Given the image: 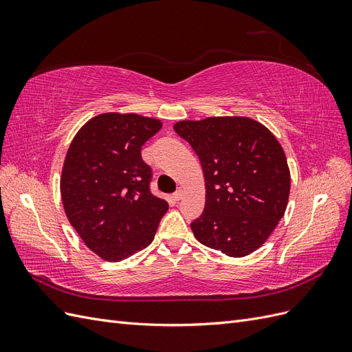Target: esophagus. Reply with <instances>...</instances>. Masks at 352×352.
Segmentation results:
<instances>
[{"instance_id":"1","label":"esophagus","mask_w":352,"mask_h":352,"mask_svg":"<svg viewBox=\"0 0 352 352\" xmlns=\"http://www.w3.org/2000/svg\"><path fill=\"white\" fill-rule=\"evenodd\" d=\"M182 197H184V190L179 188V189L176 190V192L173 194V197H172V198H173L175 201H179V199H180V198H182Z\"/></svg>"}]
</instances>
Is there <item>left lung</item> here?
Segmentation results:
<instances>
[{
    "label": "left lung",
    "instance_id": "obj_1",
    "mask_svg": "<svg viewBox=\"0 0 352 352\" xmlns=\"http://www.w3.org/2000/svg\"><path fill=\"white\" fill-rule=\"evenodd\" d=\"M198 155L206 207L190 223L195 238L229 257H245L265 242L283 217L291 175L278 140L248 117H208L175 124Z\"/></svg>",
    "mask_w": 352,
    "mask_h": 352
}]
</instances>
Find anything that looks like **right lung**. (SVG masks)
I'll list each match as a JSON object with an SVG mask.
<instances>
[{
	"instance_id": "add662e5",
	"label": "right lung",
	"mask_w": 352,
	"mask_h": 352,
	"mask_svg": "<svg viewBox=\"0 0 352 352\" xmlns=\"http://www.w3.org/2000/svg\"><path fill=\"white\" fill-rule=\"evenodd\" d=\"M162 123L138 114L94 117L74 136L61 173L66 216L85 245L120 261L146 248L168 204L153 195L142 145Z\"/></svg>"
}]
</instances>
